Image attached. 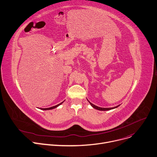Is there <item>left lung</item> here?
<instances>
[{"label": "left lung", "instance_id": "left-lung-1", "mask_svg": "<svg viewBox=\"0 0 157 157\" xmlns=\"http://www.w3.org/2000/svg\"><path fill=\"white\" fill-rule=\"evenodd\" d=\"M88 101V102L90 103V105H91V106L93 107V108H94V109H97V110H102V111H105V110H112V109H116V108H117V107H118L119 106H120V105H117V106H116V107H111V108H102V107H98V106H97V105H94V104H93V103H91L88 100H87Z\"/></svg>", "mask_w": 157, "mask_h": 157}]
</instances>
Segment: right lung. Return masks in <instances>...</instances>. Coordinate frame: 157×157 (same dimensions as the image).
Wrapping results in <instances>:
<instances>
[{"mask_svg": "<svg viewBox=\"0 0 157 157\" xmlns=\"http://www.w3.org/2000/svg\"><path fill=\"white\" fill-rule=\"evenodd\" d=\"M64 101H62V102H61L60 103H59V104H58V105H55V106H54V107H49V108H45V109H41V110H52V109H56V108H57V107H59V105H60L61 104L63 103Z\"/></svg>", "mask_w": 157, "mask_h": 157, "instance_id": "1", "label": "right lung"}]
</instances>
